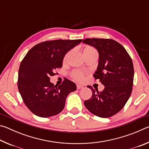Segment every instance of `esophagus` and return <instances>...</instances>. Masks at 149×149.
Wrapping results in <instances>:
<instances>
[{
  "label": "esophagus",
  "instance_id": "esophagus-1",
  "mask_svg": "<svg viewBox=\"0 0 149 149\" xmlns=\"http://www.w3.org/2000/svg\"><path fill=\"white\" fill-rule=\"evenodd\" d=\"M83 88H84V86H82V85H79V84H77V89H83Z\"/></svg>",
  "mask_w": 149,
  "mask_h": 149
}]
</instances>
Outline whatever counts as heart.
<instances>
[{"label": "heart", "instance_id": "heart-1", "mask_svg": "<svg viewBox=\"0 0 149 149\" xmlns=\"http://www.w3.org/2000/svg\"><path fill=\"white\" fill-rule=\"evenodd\" d=\"M72 51H70L68 52V53L65 54L64 57V61H65L68 58L69 56L71 55ZM83 54H84V56L85 55H88V54H97V50H96L94 48L90 46H87L85 47L84 50H83ZM74 77L75 79L77 80H81L84 77V74H82L81 72H75L74 73Z\"/></svg>", "mask_w": 149, "mask_h": 149}]
</instances>
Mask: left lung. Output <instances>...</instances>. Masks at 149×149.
<instances>
[{
  "label": "left lung",
  "mask_w": 149,
  "mask_h": 149,
  "mask_svg": "<svg viewBox=\"0 0 149 149\" xmlns=\"http://www.w3.org/2000/svg\"><path fill=\"white\" fill-rule=\"evenodd\" d=\"M85 44L95 47L99 54L95 79L104 86L99 92L92 91L91 99L85 100V107L97 116L109 118L122 109L132 91L134 69L132 60L122 45L113 39H85Z\"/></svg>",
  "instance_id": "1"
}]
</instances>
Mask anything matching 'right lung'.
<instances>
[{
    "label": "right lung",
    "mask_w": 149,
    "mask_h": 149,
    "mask_svg": "<svg viewBox=\"0 0 149 149\" xmlns=\"http://www.w3.org/2000/svg\"><path fill=\"white\" fill-rule=\"evenodd\" d=\"M82 39L54 40L41 42L29 50L19 65L17 87L25 104L35 115L48 118L64 109L65 99L76 85L65 79L54 85L50 77L62 66L65 55Z\"/></svg>",
    "instance_id": "1"
}]
</instances>
